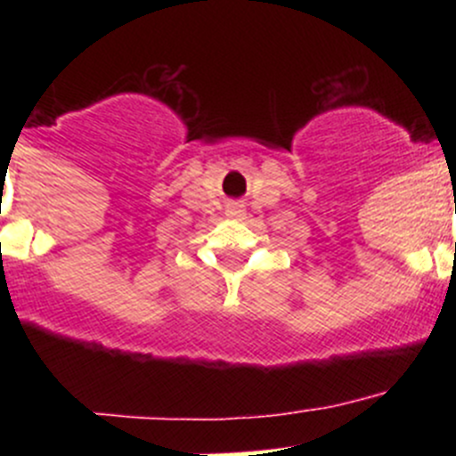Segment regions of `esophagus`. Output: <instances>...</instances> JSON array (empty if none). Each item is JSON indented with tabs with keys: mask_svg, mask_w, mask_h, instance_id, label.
I'll list each match as a JSON object with an SVG mask.
<instances>
[{
	"mask_svg": "<svg viewBox=\"0 0 456 456\" xmlns=\"http://www.w3.org/2000/svg\"><path fill=\"white\" fill-rule=\"evenodd\" d=\"M227 216L229 218H242V216H245V207H242L240 202H232V205L227 207Z\"/></svg>",
	"mask_w": 456,
	"mask_h": 456,
	"instance_id": "esophagus-1",
	"label": "esophagus"
}]
</instances>
